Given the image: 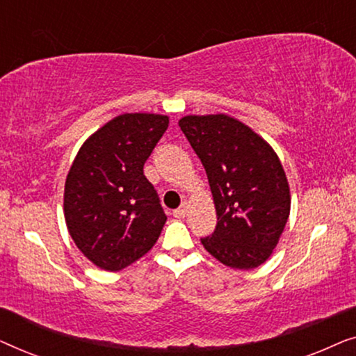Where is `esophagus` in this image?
Segmentation results:
<instances>
[{
	"mask_svg": "<svg viewBox=\"0 0 356 356\" xmlns=\"http://www.w3.org/2000/svg\"><path fill=\"white\" fill-rule=\"evenodd\" d=\"M186 212H188V206H186V204H183L181 207L175 209V211H173V217H177V218H183L184 216H186Z\"/></svg>",
	"mask_w": 356,
	"mask_h": 356,
	"instance_id": "obj_1",
	"label": "esophagus"
}]
</instances>
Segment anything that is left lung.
I'll return each mask as SVG.
<instances>
[{
	"label": "left lung",
	"mask_w": 356,
	"mask_h": 356,
	"mask_svg": "<svg viewBox=\"0 0 356 356\" xmlns=\"http://www.w3.org/2000/svg\"><path fill=\"white\" fill-rule=\"evenodd\" d=\"M179 128L206 168L217 227L204 248L233 269L267 261L290 216V188L274 149L232 116L189 115Z\"/></svg>",
	"instance_id": "left-lung-1"
}]
</instances>
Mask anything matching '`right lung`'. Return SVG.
Listing matches in <instances>:
<instances>
[{"instance_id":"1","label":"right lung","mask_w":356,"mask_h":356,"mask_svg":"<svg viewBox=\"0 0 356 356\" xmlns=\"http://www.w3.org/2000/svg\"><path fill=\"white\" fill-rule=\"evenodd\" d=\"M168 116L124 113L82 144L65 184V218L76 246L100 269L116 272L143 257L167 222L144 163Z\"/></svg>"}]
</instances>
